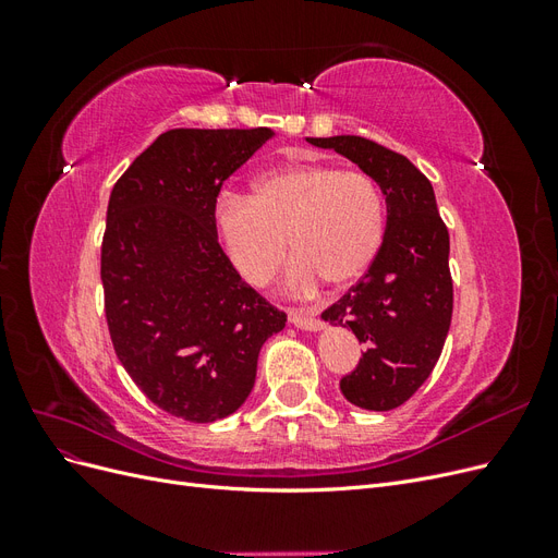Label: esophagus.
I'll return each instance as SVG.
<instances>
[{"label":"esophagus","mask_w":558,"mask_h":558,"mask_svg":"<svg viewBox=\"0 0 558 558\" xmlns=\"http://www.w3.org/2000/svg\"><path fill=\"white\" fill-rule=\"evenodd\" d=\"M289 318L293 326H298L302 330H318L320 328V318L316 316L314 310H291Z\"/></svg>","instance_id":"1"}]
</instances>
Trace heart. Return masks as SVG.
Listing matches in <instances>:
<instances>
[{
    "instance_id": "obj_1",
    "label": "heart",
    "mask_w": 558,
    "mask_h": 558,
    "mask_svg": "<svg viewBox=\"0 0 558 558\" xmlns=\"http://www.w3.org/2000/svg\"><path fill=\"white\" fill-rule=\"evenodd\" d=\"M216 232L228 258L251 283H267L281 267L289 238L298 256L293 289L320 277L349 286L375 263L386 234L377 181L330 162L277 167L253 183V195L228 193L216 205Z\"/></svg>"
}]
</instances>
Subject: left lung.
<instances>
[{
    "instance_id": "obj_1",
    "label": "left lung",
    "mask_w": 558,
    "mask_h": 558,
    "mask_svg": "<svg viewBox=\"0 0 558 558\" xmlns=\"http://www.w3.org/2000/svg\"><path fill=\"white\" fill-rule=\"evenodd\" d=\"M307 142L356 162L386 195L375 263L320 316L365 344L356 369L340 381L342 396L363 410H396L430 377L451 326L449 232L430 181L404 156L353 134Z\"/></svg>"
}]
</instances>
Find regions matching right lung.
<instances>
[{"label": "right lung", "mask_w": 558, "mask_h": 558, "mask_svg": "<svg viewBox=\"0 0 558 558\" xmlns=\"http://www.w3.org/2000/svg\"><path fill=\"white\" fill-rule=\"evenodd\" d=\"M272 130H167L116 181L102 238L111 344L142 393L193 424L240 410L286 326L218 244L223 181Z\"/></svg>", "instance_id": "obj_1"}]
</instances>
